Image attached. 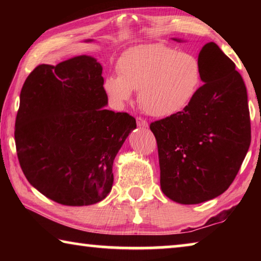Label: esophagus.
Returning a JSON list of instances; mask_svg holds the SVG:
<instances>
[{
  "instance_id": "esophagus-1",
  "label": "esophagus",
  "mask_w": 261,
  "mask_h": 261,
  "mask_svg": "<svg viewBox=\"0 0 261 261\" xmlns=\"http://www.w3.org/2000/svg\"><path fill=\"white\" fill-rule=\"evenodd\" d=\"M137 124H138V126H140V127H147L148 126L147 121L144 120V118H141V117H137Z\"/></svg>"
}]
</instances>
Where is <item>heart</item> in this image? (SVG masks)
Returning a JSON list of instances; mask_svg holds the SVG:
<instances>
[{"label":"heart","mask_w":261,"mask_h":261,"mask_svg":"<svg viewBox=\"0 0 261 261\" xmlns=\"http://www.w3.org/2000/svg\"><path fill=\"white\" fill-rule=\"evenodd\" d=\"M118 76H108L105 92L122 106L138 92V103L154 117H169L188 107L201 82L200 62L193 54L161 43L138 45L117 61Z\"/></svg>","instance_id":"b5f03b06"}]
</instances>
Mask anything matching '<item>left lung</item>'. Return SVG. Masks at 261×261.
<instances>
[{
  "instance_id": "obj_1",
  "label": "left lung",
  "mask_w": 261,
  "mask_h": 261,
  "mask_svg": "<svg viewBox=\"0 0 261 261\" xmlns=\"http://www.w3.org/2000/svg\"><path fill=\"white\" fill-rule=\"evenodd\" d=\"M198 61L204 85L191 102L149 125L158 143L162 192L184 205L226 191L251 143L246 87L235 63L214 42L201 48Z\"/></svg>"
}]
</instances>
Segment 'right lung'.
I'll list each match as a JSON object with an SVG mask.
<instances>
[{
    "mask_svg": "<svg viewBox=\"0 0 261 261\" xmlns=\"http://www.w3.org/2000/svg\"><path fill=\"white\" fill-rule=\"evenodd\" d=\"M102 67L77 56L56 67L40 64L20 92L15 141L31 185L62 205L101 201L114 182L113 163L136 120L103 108Z\"/></svg>",
    "mask_w": 261,
    "mask_h": 261,
    "instance_id": "right-lung-1",
    "label": "right lung"
}]
</instances>
